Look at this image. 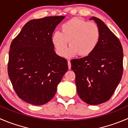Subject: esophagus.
Wrapping results in <instances>:
<instances>
[{"label": "esophagus", "instance_id": "1", "mask_svg": "<svg viewBox=\"0 0 128 128\" xmlns=\"http://www.w3.org/2000/svg\"><path fill=\"white\" fill-rule=\"evenodd\" d=\"M68 68H69V69H70V68H71V63H70V60H68Z\"/></svg>", "mask_w": 128, "mask_h": 128}]
</instances>
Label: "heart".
Instances as JSON below:
<instances>
[{"instance_id":"obj_1","label":"heart","mask_w":128,"mask_h":128,"mask_svg":"<svg viewBox=\"0 0 128 128\" xmlns=\"http://www.w3.org/2000/svg\"><path fill=\"white\" fill-rule=\"evenodd\" d=\"M100 39L99 27L94 22L73 18L61 26V32H55L52 40L56 52L60 56H64L69 42L70 48L66 52L65 56L70 58L78 54L86 57L94 52Z\"/></svg>"}]
</instances>
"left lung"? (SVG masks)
<instances>
[{"label": "left lung", "instance_id": "left-lung-1", "mask_svg": "<svg viewBox=\"0 0 128 128\" xmlns=\"http://www.w3.org/2000/svg\"><path fill=\"white\" fill-rule=\"evenodd\" d=\"M100 30L98 45L92 54L70 60L76 74L77 92L90 105L108 101L118 86L123 71V50L118 38L101 20L92 17Z\"/></svg>", "mask_w": 128, "mask_h": 128}]
</instances>
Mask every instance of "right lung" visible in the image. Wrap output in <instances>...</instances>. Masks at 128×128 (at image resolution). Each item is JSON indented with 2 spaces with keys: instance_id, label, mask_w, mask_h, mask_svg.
<instances>
[{
  "instance_id": "obj_1",
  "label": "right lung",
  "mask_w": 128,
  "mask_h": 128,
  "mask_svg": "<svg viewBox=\"0 0 128 128\" xmlns=\"http://www.w3.org/2000/svg\"><path fill=\"white\" fill-rule=\"evenodd\" d=\"M64 16L29 20L14 39L8 54V75L18 98L33 105L52 100L68 70V61L57 55L52 40Z\"/></svg>"
}]
</instances>
